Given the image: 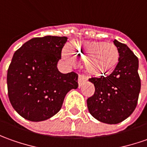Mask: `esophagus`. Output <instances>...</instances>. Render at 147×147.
I'll return each mask as SVG.
<instances>
[{
	"mask_svg": "<svg viewBox=\"0 0 147 147\" xmlns=\"http://www.w3.org/2000/svg\"><path fill=\"white\" fill-rule=\"evenodd\" d=\"M88 80V77L86 76H84V75H80L78 77V84L79 87L81 86V84L84 82V81H87Z\"/></svg>",
	"mask_w": 147,
	"mask_h": 147,
	"instance_id": "1",
	"label": "esophagus"
}]
</instances>
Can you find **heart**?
Returning a JSON list of instances; mask_svg holds the SVG:
<instances>
[{"instance_id":"obj_1","label":"heart","mask_w":147,"mask_h":147,"mask_svg":"<svg viewBox=\"0 0 147 147\" xmlns=\"http://www.w3.org/2000/svg\"><path fill=\"white\" fill-rule=\"evenodd\" d=\"M63 58L69 63L84 60L87 71L94 76H105L111 73L119 60L118 48L113 43L95 40H80L65 49Z\"/></svg>"}]
</instances>
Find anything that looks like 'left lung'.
<instances>
[{
	"mask_svg": "<svg viewBox=\"0 0 147 147\" xmlns=\"http://www.w3.org/2000/svg\"><path fill=\"white\" fill-rule=\"evenodd\" d=\"M113 42L119 52L118 65L106 77L89 79L95 92L87 99L89 113L109 124H119L134 112L141 89L138 58L125 44L117 40Z\"/></svg>",
	"mask_w": 147,
	"mask_h": 147,
	"instance_id": "8db88e82",
	"label": "left lung"
}]
</instances>
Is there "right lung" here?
Returning a JSON list of instances; mask_svg holds the SVG:
<instances>
[{"instance_id": "add662e5", "label": "right lung", "mask_w": 147, "mask_h": 147, "mask_svg": "<svg viewBox=\"0 0 147 147\" xmlns=\"http://www.w3.org/2000/svg\"><path fill=\"white\" fill-rule=\"evenodd\" d=\"M67 40V36L36 37L13 53L7 72L8 95L24 119L51 118L60 111L66 94L78 88L77 74H63L57 67Z\"/></svg>"}]
</instances>
